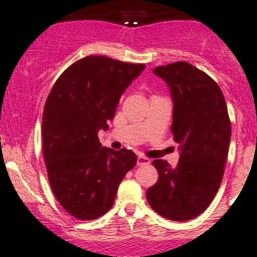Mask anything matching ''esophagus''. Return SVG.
Returning <instances> with one entry per match:
<instances>
[{
    "mask_svg": "<svg viewBox=\"0 0 257 257\" xmlns=\"http://www.w3.org/2000/svg\"><path fill=\"white\" fill-rule=\"evenodd\" d=\"M147 164H151V160H149L148 158L142 157V155H140V157L137 158V165H138V166H141V165H147Z\"/></svg>",
    "mask_w": 257,
    "mask_h": 257,
    "instance_id": "esophagus-1",
    "label": "esophagus"
}]
</instances>
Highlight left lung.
<instances>
[{"instance_id": "left-lung-1", "label": "left lung", "mask_w": 257, "mask_h": 257, "mask_svg": "<svg viewBox=\"0 0 257 257\" xmlns=\"http://www.w3.org/2000/svg\"><path fill=\"white\" fill-rule=\"evenodd\" d=\"M153 73L170 88L171 131L181 153L176 167L153 161L159 178L147 200L163 217L188 221L205 211L220 188L230 142L228 110L217 83L189 63L157 66Z\"/></svg>"}]
</instances>
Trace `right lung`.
<instances>
[{"label": "right lung", "instance_id": "add662e5", "mask_svg": "<svg viewBox=\"0 0 257 257\" xmlns=\"http://www.w3.org/2000/svg\"><path fill=\"white\" fill-rule=\"evenodd\" d=\"M103 56L77 60L58 77L46 100L42 151L59 204L79 220H94L113 206L121 181L137 163L128 149L102 147L121 94L144 70Z\"/></svg>", "mask_w": 257, "mask_h": 257}]
</instances>
